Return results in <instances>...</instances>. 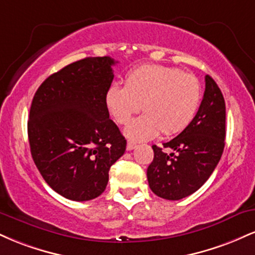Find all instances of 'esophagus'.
I'll return each mask as SVG.
<instances>
[{
  "label": "esophagus",
  "instance_id": "esophagus-1",
  "mask_svg": "<svg viewBox=\"0 0 255 255\" xmlns=\"http://www.w3.org/2000/svg\"><path fill=\"white\" fill-rule=\"evenodd\" d=\"M136 147V144H134L133 141H128L127 142V151H131Z\"/></svg>",
  "mask_w": 255,
  "mask_h": 255
}]
</instances>
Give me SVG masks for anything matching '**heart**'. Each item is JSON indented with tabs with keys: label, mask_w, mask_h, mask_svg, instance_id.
I'll list each match as a JSON object with an SVG mask.
<instances>
[{
	"label": "heart",
	"mask_w": 255,
	"mask_h": 255,
	"mask_svg": "<svg viewBox=\"0 0 255 255\" xmlns=\"http://www.w3.org/2000/svg\"><path fill=\"white\" fill-rule=\"evenodd\" d=\"M201 101L198 78L174 67L145 64L126 75V86L111 84L105 104L120 125L129 121L142 104L144 115L127 125L125 134L134 141L157 136L159 131L172 135L187 127Z\"/></svg>",
	"instance_id": "obj_1"
}]
</instances>
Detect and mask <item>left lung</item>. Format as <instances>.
<instances>
[{"label": "left lung", "instance_id": "8db88e82", "mask_svg": "<svg viewBox=\"0 0 255 255\" xmlns=\"http://www.w3.org/2000/svg\"><path fill=\"white\" fill-rule=\"evenodd\" d=\"M225 102L216 81L205 77V92L197 115L176 137L163 147L153 145L147 168L151 191L166 200H180L197 192L209 180L224 150Z\"/></svg>", "mask_w": 255, "mask_h": 255}]
</instances>
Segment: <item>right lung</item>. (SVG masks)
I'll list each match as a JSON object with an SVG mask.
<instances>
[{"instance_id":"add662e5","label":"right lung","mask_w":255,"mask_h":255,"mask_svg":"<svg viewBox=\"0 0 255 255\" xmlns=\"http://www.w3.org/2000/svg\"><path fill=\"white\" fill-rule=\"evenodd\" d=\"M115 63L104 56L68 64L46 78L32 101V158L45 182L69 200L99 197L110 166L126 151L127 141L105 104Z\"/></svg>"}]
</instances>
